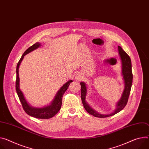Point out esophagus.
<instances>
[{
	"label": "esophagus",
	"instance_id": "obj_1",
	"mask_svg": "<svg viewBox=\"0 0 149 149\" xmlns=\"http://www.w3.org/2000/svg\"><path fill=\"white\" fill-rule=\"evenodd\" d=\"M82 75L80 73H78L75 75V78L78 80H80L81 79H82Z\"/></svg>",
	"mask_w": 149,
	"mask_h": 149
}]
</instances>
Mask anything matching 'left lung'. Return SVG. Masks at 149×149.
<instances>
[{"instance_id": "1", "label": "left lung", "mask_w": 149, "mask_h": 149, "mask_svg": "<svg viewBox=\"0 0 149 149\" xmlns=\"http://www.w3.org/2000/svg\"><path fill=\"white\" fill-rule=\"evenodd\" d=\"M118 53L121 61V74L123 77L124 83V89L120 99L116 103V107L113 112L108 114H101L96 111L88 104L86 98L87 94V84L84 82H81V100L85 109L90 115L97 118H106L113 116L123 110L126 106L132 83V73L131 61L130 56L127 53L118 46Z\"/></svg>"}]
</instances>
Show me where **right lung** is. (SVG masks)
I'll list each match as a JSON object with an SVG mask.
<instances>
[{
    "label": "right lung",
    "instance_id": "add662e5",
    "mask_svg": "<svg viewBox=\"0 0 149 149\" xmlns=\"http://www.w3.org/2000/svg\"><path fill=\"white\" fill-rule=\"evenodd\" d=\"M41 45L40 43L37 42L26 49L22 56H21L20 60L19 61L17 66V79H16V91L19 100L22 105V107L25 112L29 115L38 118V119H49L55 116L61 109L62 103V97L65 92L68 88L70 84L72 82V80H69L60 88L58 91L57 93L54 97L52 102L47 106H44L43 107H36L31 106L27 102H26L24 94L22 91L20 90L19 86V68L22 61L24 59V57L32 51L37 49L40 47Z\"/></svg>",
    "mask_w": 149,
    "mask_h": 149
}]
</instances>
